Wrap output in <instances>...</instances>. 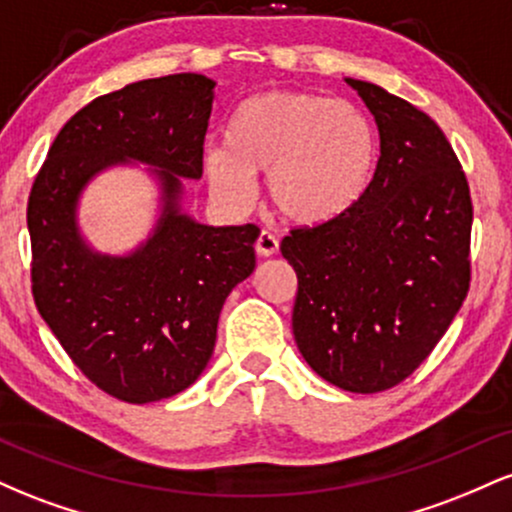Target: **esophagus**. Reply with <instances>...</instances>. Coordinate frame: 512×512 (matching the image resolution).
<instances>
[{
  "instance_id": "34e87169",
  "label": "esophagus",
  "mask_w": 512,
  "mask_h": 512,
  "mask_svg": "<svg viewBox=\"0 0 512 512\" xmlns=\"http://www.w3.org/2000/svg\"><path fill=\"white\" fill-rule=\"evenodd\" d=\"M255 252L260 257H272V255H276V252H279V238L274 236V233H269V231H262L260 236H257V240H255Z\"/></svg>"
}]
</instances>
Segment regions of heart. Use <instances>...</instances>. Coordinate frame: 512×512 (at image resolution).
Segmentation results:
<instances>
[{
	"label": "heart",
	"instance_id": "heart-1",
	"mask_svg": "<svg viewBox=\"0 0 512 512\" xmlns=\"http://www.w3.org/2000/svg\"><path fill=\"white\" fill-rule=\"evenodd\" d=\"M378 139L368 115L349 101L303 91H269L240 103L226 146L204 156L209 187L228 207H245L250 175L293 223H322L346 211L368 187Z\"/></svg>",
	"mask_w": 512,
	"mask_h": 512
}]
</instances>
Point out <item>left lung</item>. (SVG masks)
Returning <instances> with one entry per match:
<instances>
[{
  "instance_id": "1",
  "label": "left lung",
  "mask_w": 512,
  "mask_h": 512,
  "mask_svg": "<svg viewBox=\"0 0 512 512\" xmlns=\"http://www.w3.org/2000/svg\"><path fill=\"white\" fill-rule=\"evenodd\" d=\"M378 122L373 178L330 221L291 228L293 337L327 383L373 395L436 349L472 281V197L436 122L368 81L346 79Z\"/></svg>"
}]
</instances>
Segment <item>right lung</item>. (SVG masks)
Here are the masks:
<instances>
[{
    "label": "right lung",
    "instance_id": "obj_1",
    "mask_svg": "<svg viewBox=\"0 0 512 512\" xmlns=\"http://www.w3.org/2000/svg\"><path fill=\"white\" fill-rule=\"evenodd\" d=\"M214 86L202 74H170L98 96L60 129L28 197L35 308L74 366L129 404L195 383L223 301L255 269V223L202 226L178 209V175H202ZM125 155L162 168L167 207L142 251L101 258L75 233V199Z\"/></svg>",
    "mask_w": 512,
    "mask_h": 512
}]
</instances>
